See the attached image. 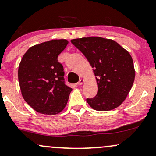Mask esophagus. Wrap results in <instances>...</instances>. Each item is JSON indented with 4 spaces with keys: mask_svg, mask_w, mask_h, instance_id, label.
I'll return each mask as SVG.
<instances>
[{
    "mask_svg": "<svg viewBox=\"0 0 156 156\" xmlns=\"http://www.w3.org/2000/svg\"><path fill=\"white\" fill-rule=\"evenodd\" d=\"M83 82H84V80H82V79H80V81H79L77 83H76V85H82V84H83Z\"/></svg>",
    "mask_w": 156,
    "mask_h": 156,
    "instance_id": "esophagus-1",
    "label": "esophagus"
}]
</instances>
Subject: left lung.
Masks as SVG:
<instances>
[{
	"mask_svg": "<svg viewBox=\"0 0 156 156\" xmlns=\"http://www.w3.org/2000/svg\"><path fill=\"white\" fill-rule=\"evenodd\" d=\"M93 68L98 93L87 102L95 110L119 107L132 87L135 70L131 55L114 40L87 37L71 40Z\"/></svg>",
	"mask_w": 156,
	"mask_h": 156,
	"instance_id": "1",
	"label": "left lung"
}]
</instances>
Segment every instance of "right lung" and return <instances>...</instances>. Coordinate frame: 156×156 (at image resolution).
Wrapping results in <instances>:
<instances>
[{"instance_id":"add662e5","label":"right lung","mask_w":156,"mask_h":156,"mask_svg":"<svg viewBox=\"0 0 156 156\" xmlns=\"http://www.w3.org/2000/svg\"><path fill=\"white\" fill-rule=\"evenodd\" d=\"M68 44L66 39L43 42L29 48L22 58L18 69L22 95L38 112L56 115L66 105L72 89L66 85L58 57Z\"/></svg>"}]
</instances>
